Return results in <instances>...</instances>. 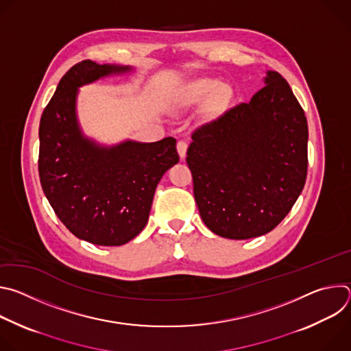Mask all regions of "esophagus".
I'll use <instances>...</instances> for the list:
<instances>
[{
    "mask_svg": "<svg viewBox=\"0 0 351 351\" xmlns=\"http://www.w3.org/2000/svg\"><path fill=\"white\" fill-rule=\"evenodd\" d=\"M176 148H178L180 160H183L186 157V152H187V143L184 140H179L178 144H176Z\"/></svg>",
    "mask_w": 351,
    "mask_h": 351,
    "instance_id": "1",
    "label": "esophagus"
}]
</instances>
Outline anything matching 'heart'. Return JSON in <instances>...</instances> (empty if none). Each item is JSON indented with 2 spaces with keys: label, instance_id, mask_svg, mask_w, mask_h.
Masks as SVG:
<instances>
[{
  "label": "heart",
  "instance_id": "b5f03b06",
  "mask_svg": "<svg viewBox=\"0 0 351 351\" xmlns=\"http://www.w3.org/2000/svg\"><path fill=\"white\" fill-rule=\"evenodd\" d=\"M213 93V101L215 104H223L228 101L230 90L225 84H219L214 79H198L193 82L186 93L187 101H199Z\"/></svg>",
  "mask_w": 351,
  "mask_h": 351
}]
</instances>
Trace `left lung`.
Segmentation results:
<instances>
[{
    "label": "left lung",
    "mask_w": 351,
    "mask_h": 351,
    "mask_svg": "<svg viewBox=\"0 0 351 351\" xmlns=\"http://www.w3.org/2000/svg\"><path fill=\"white\" fill-rule=\"evenodd\" d=\"M248 103L198 126L187 148L194 198L207 228L234 240L276 228L307 178V118L274 71Z\"/></svg>",
    "instance_id": "left-lung-1"
}]
</instances>
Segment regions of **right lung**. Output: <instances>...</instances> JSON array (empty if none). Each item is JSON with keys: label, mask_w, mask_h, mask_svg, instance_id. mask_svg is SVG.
<instances>
[{"label": "right lung", "mask_w": 351, "mask_h": 351, "mask_svg": "<svg viewBox=\"0 0 351 351\" xmlns=\"http://www.w3.org/2000/svg\"><path fill=\"white\" fill-rule=\"evenodd\" d=\"M129 71L90 60L73 65L40 119L43 191L69 232L98 245L125 244L144 229L158 182L179 162L173 137L103 147L83 136L76 118L77 87Z\"/></svg>", "instance_id": "1"}]
</instances>
